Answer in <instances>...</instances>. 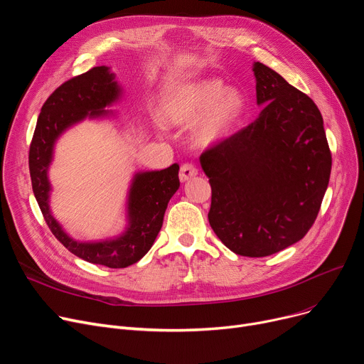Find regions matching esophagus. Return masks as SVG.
Masks as SVG:
<instances>
[{
	"instance_id": "1",
	"label": "esophagus",
	"mask_w": 364,
	"mask_h": 364,
	"mask_svg": "<svg viewBox=\"0 0 364 364\" xmlns=\"http://www.w3.org/2000/svg\"><path fill=\"white\" fill-rule=\"evenodd\" d=\"M198 176V168L193 164H183L180 169V180L181 181H188L190 178H193Z\"/></svg>"
}]
</instances>
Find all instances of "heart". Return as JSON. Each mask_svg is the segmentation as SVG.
I'll return each mask as SVG.
<instances>
[{
  "instance_id": "1",
  "label": "heart",
  "mask_w": 364,
  "mask_h": 364,
  "mask_svg": "<svg viewBox=\"0 0 364 364\" xmlns=\"http://www.w3.org/2000/svg\"><path fill=\"white\" fill-rule=\"evenodd\" d=\"M245 99L237 88H224L221 81L205 80L183 85L166 97L161 114L168 125H188L201 113L195 137L200 144H213L221 140L240 118Z\"/></svg>"
}]
</instances>
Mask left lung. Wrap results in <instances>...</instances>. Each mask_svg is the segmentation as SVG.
I'll use <instances>...</instances> for the list:
<instances>
[{
	"label": "left lung",
	"mask_w": 364,
	"mask_h": 364,
	"mask_svg": "<svg viewBox=\"0 0 364 364\" xmlns=\"http://www.w3.org/2000/svg\"><path fill=\"white\" fill-rule=\"evenodd\" d=\"M257 121L200 155L211 184L208 220L237 255L269 257L309 233L326 192L332 153L307 94L254 65Z\"/></svg>",
	"instance_id": "obj_1"
}]
</instances>
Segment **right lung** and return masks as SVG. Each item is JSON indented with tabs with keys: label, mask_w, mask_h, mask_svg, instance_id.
Returning a JSON list of instances; mask_svg holds the SVG:
<instances>
[{
	"label": "right lung",
	"mask_w": 364,
	"mask_h": 364,
	"mask_svg": "<svg viewBox=\"0 0 364 364\" xmlns=\"http://www.w3.org/2000/svg\"><path fill=\"white\" fill-rule=\"evenodd\" d=\"M118 95L119 87L106 66L92 68L82 75L73 76L55 88L43 105L29 146L32 190L51 233L73 255L109 269H124L137 262L151 247L162 227L168 202L180 187L178 164L162 171L137 174L129 192L127 233L114 240L99 243L72 240L53 218L48 208L47 169L55 139L68 127L85 117L106 113L105 107L117 100Z\"/></svg>",
	"instance_id": "1"
}]
</instances>
